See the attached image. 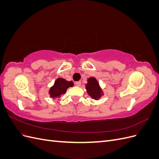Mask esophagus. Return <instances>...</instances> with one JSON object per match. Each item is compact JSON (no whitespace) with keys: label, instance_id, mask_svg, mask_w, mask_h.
<instances>
[{"label":"esophagus","instance_id":"1","mask_svg":"<svg viewBox=\"0 0 159 159\" xmlns=\"http://www.w3.org/2000/svg\"><path fill=\"white\" fill-rule=\"evenodd\" d=\"M75 85H77V86H78V87H80V86L81 85V81H77V82L75 83Z\"/></svg>","mask_w":159,"mask_h":159}]
</instances>
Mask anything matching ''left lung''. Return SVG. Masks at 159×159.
<instances>
[{
  "label": "left lung",
  "instance_id": "obj_1",
  "mask_svg": "<svg viewBox=\"0 0 159 159\" xmlns=\"http://www.w3.org/2000/svg\"><path fill=\"white\" fill-rule=\"evenodd\" d=\"M88 83L85 84V89L90 97L95 99L99 100L103 95L104 93L100 87L97 79L94 77H90L88 79Z\"/></svg>",
  "mask_w": 159,
  "mask_h": 159
}]
</instances>
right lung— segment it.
<instances>
[{"label": "right lung", "instance_id": "right-lung-1", "mask_svg": "<svg viewBox=\"0 0 159 159\" xmlns=\"http://www.w3.org/2000/svg\"><path fill=\"white\" fill-rule=\"evenodd\" d=\"M74 83L72 81H67L64 78H58L56 79L55 82L50 88L48 93L50 98L52 99H59L61 96L66 93L67 89L73 87Z\"/></svg>", "mask_w": 159, "mask_h": 159}]
</instances>
